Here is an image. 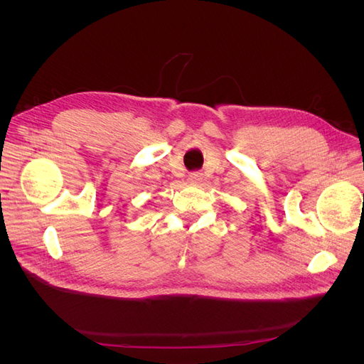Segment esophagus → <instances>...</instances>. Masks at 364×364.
Returning <instances> with one entry per match:
<instances>
[{
  "label": "esophagus",
  "mask_w": 364,
  "mask_h": 364,
  "mask_svg": "<svg viewBox=\"0 0 364 364\" xmlns=\"http://www.w3.org/2000/svg\"><path fill=\"white\" fill-rule=\"evenodd\" d=\"M202 181V173H191L190 174V182H199Z\"/></svg>",
  "instance_id": "1"
}]
</instances>
